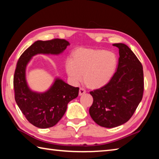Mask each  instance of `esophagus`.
I'll return each instance as SVG.
<instances>
[{
  "mask_svg": "<svg viewBox=\"0 0 159 159\" xmlns=\"http://www.w3.org/2000/svg\"><path fill=\"white\" fill-rule=\"evenodd\" d=\"M85 93H86V90L84 89L82 87H80V91H79V95L82 96V95H83V94H84Z\"/></svg>",
  "mask_w": 159,
  "mask_h": 159,
  "instance_id": "esophagus-1",
  "label": "esophagus"
}]
</instances>
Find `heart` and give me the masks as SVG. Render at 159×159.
Wrapping results in <instances>:
<instances>
[{"instance_id":"b5f03b06","label":"heart","mask_w":159,"mask_h":159,"mask_svg":"<svg viewBox=\"0 0 159 159\" xmlns=\"http://www.w3.org/2000/svg\"><path fill=\"white\" fill-rule=\"evenodd\" d=\"M117 66V57L112 52L103 49H80L66 61L67 73L71 82L84 81L89 87H101L112 77Z\"/></svg>"}]
</instances>
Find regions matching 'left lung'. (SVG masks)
Segmentation results:
<instances>
[{
  "mask_svg": "<svg viewBox=\"0 0 159 159\" xmlns=\"http://www.w3.org/2000/svg\"><path fill=\"white\" fill-rule=\"evenodd\" d=\"M113 45L119 49L117 70L107 84L90 91L93 98L89 108L91 117L105 128L119 126L129 121L142 101L144 91L140 61L126 44Z\"/></svg>",
  "mask_w": 159,
  "mask_h": 159,
  "instance_id": "obj_1",
  "label": "left lung"
}]
</instances>
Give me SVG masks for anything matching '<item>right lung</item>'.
I'll use <instances>...</instances> for the list:
<instances>
[{"label":"right lung","mask_w":159,"mask_h":159,"mask_svg":"<svg viewBox=\"0 0 159 159\" xmlns=\"http://www.w3.org/2000/svg\"><path fill=\"white\" fill-rule=\"evenodd\" d=\"M68 45L69 42L65 39L38 40L25 50L16 63L13 80L15 101L27 120L40 129L52 127L59 121L66 112L68 102L77 97L79 87H74L57 79L47 92H33L28 87L25 78L26 65L35 54H58Z\"/></svg>","instance_id":"obj_1"}]
</instances>
